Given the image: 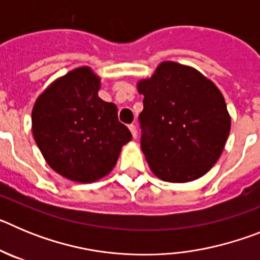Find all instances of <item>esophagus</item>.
Returning <instances> with one entry per match:
<instances>
[{"label":"esophagus","instance_id":"1","mask_svg":"<svg viewBox=\"0 0 260 260\" xmlns=\"http://www.w3.org/2000/svg\"><path fill=\"white\" fill-rule=\"evenodd\" d=\"M128 128H130V132H132V134H133V137H137V134H138V130H137V126L135 125H128Z\"/></svg>","mask_w":260,"mask_h":260}]
</instances>
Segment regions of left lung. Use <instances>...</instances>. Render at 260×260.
<instances>
[{
  "label": "left lung",
  "mask_w": 260,
  "mask_h": 260,
  "mask_svg": "<svg viewBox=\"0 0 260 260\" xmlns=\"http://www.w3.org/2000/svg\"><path fill=\"white\" fill-rule=\"evenodd\" d=\"M141 147L153 174L168 182H189L219 160L231 132L221 92L195 69L162 62L141 80Z\"/></svg>",
  "instance_id": "1"
}]
</instances>
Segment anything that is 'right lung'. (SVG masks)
I'll return each instance as SVG.
<instances>
[{
	"label": "right lung",
	"instance_id": "obj_1",
	"mask_svg": "<svg viewBox=\"0 0 260 260\" xmlns=\"http://www.w3.org/2000/svg\"><path fill=\"white\" fill-rule=\"evenodd\" d=\"M99 88L91 69H75L50 84L32 110V133L48 165L77 182L107 176L133 138L116 105L99 98Z\"/></svg>",
	"mask_w": 260,
	"mask_h": 260
}]
</instances>
